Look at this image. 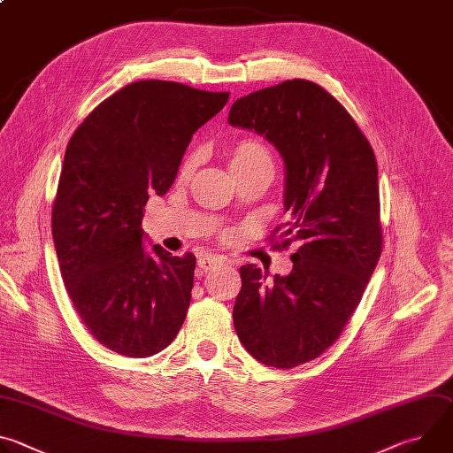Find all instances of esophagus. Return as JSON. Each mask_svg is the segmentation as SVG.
Returning a JSON list of instances; mask_svg holds the SVG:
<instances>
[{"label": "esophagus", "mask_w": 453, "mask_h": 453, "mask_svg": "<svg viewBox=\"0 0 453 453\" xmlns=\"http://www.w3.org/2000/svg\"><path fill=\"white\" fill-rule=\"evenodd\" d=\"M222 262H224V257L219 256V254H203V256L199 257V267H201L203 271H210L213 265L222 264Z\"/></svg>", "instance_id": "1"}]
</instances>
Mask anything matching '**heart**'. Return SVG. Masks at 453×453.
<instances>
[{"label":"heart","instance_id":"1","mask_svg":"<svg viewBox=\"0 0 453 453\" xmlns=\"http://www.w3.org/2000/svg\"><path fill=\"white\" fill-rule=\"evenodd\" d=\"M260 157H269L267 150L256 142H243L240 143L233 156H231V166L236 165V163H243V161H252V159H260ZM189 168V161H186L184 165V172Z\"/></svg>","mask_w":453,"mask_h":453}]
</instances>
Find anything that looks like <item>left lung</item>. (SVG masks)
<instances>
[{"label": "left lung", "mask_w": 453, "mask_h": 453, "mask_svg": "<svg viewBox=\"0 0 453 453\" xmlns=\"http://www.w3.org/2000/svg\"><path fill=\"white\" fill-rule=\"evenodd\" d=\"M227 121L280 152L290 219L276 231L283 247L299 245L290 274L271 283L254 264L240 267L234 330L256 360L292 369L339 339L380 260L376 159L348 111L310 81L242 96Z\"/></svg>", "instance_id": "1"}]
</instances>
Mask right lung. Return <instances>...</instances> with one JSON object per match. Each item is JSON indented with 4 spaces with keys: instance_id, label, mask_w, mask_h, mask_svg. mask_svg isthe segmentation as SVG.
I'll return each instance as SVG.
<instances>
[{
    "instance_id": "obj_1",
    "label": "right lung",
    "mask_w": 453,
    "mask_h": 453,
    "mask_svg": "<svg viewBox=\"0 0 453 453\" xmlns=\"http://www.w3.org/2000/svg\"><path fill=\"white\" fill-rule=\"evenodd\" d=\"M229 93L140 81L104 100L72 136L51 234L64 287L91 335L133 358L165 349L191 301L196 256L145 249L150 196L173 184L199 128Z\"/></svg>"
}]
</instances>
